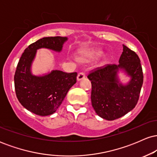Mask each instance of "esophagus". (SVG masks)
Listing matches in <instances>:
<instances>
[{
	"label": "esophagus",
	"mask_w": 157,
	"mask_h": 157,
	"mask_svg": "<svg viewBox=\"0 0 157 157\" xmlns=\"http://www.w3.org/2000/svg\"><path fill=\"white\" fill-rule=\"evenodd\" d=\"M85 77H86V74L84 72H80L78 74V75H77V80L80 81L81 80H82V79L85 78Z\"/></svg>",
	"instance_id": "34e87169"
}]
</instances>
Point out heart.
Masks as SVG:
<instances>
[{
  "label": "heart",
  "mask_w": 157,
  "mask_h": 157,
  "mask_svg": "<svg viewBox=\"0 0 157 157\" xmlns=\"http://www.w3.org/2000/svg\"><path fill=\"white\" fill-rule=\"evenodd\" d=\"M102 52H93L92 53V55L94 56V57H100V56L102 55Z\"/></svg>",
  "instance_id": "b5f03b06"
}]
</instances>
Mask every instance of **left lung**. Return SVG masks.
Listing matches in <instances>:
<instances>
[{"label": "left lung", "mask_w": 157, "mask_h": 157, "mask_svg": "<svg viewBox=\"0 0 157 157\" xmlns=\"http://www.w3.org/2000/svg\"><path fill=\"white\" fill-rule=\"evenodd\" d=\"M120 69L131 77L128 84H122L118 80L117 73ZM88 78L91 82V105L98 116L107 120L121 117L134 109L143 83L140 58L125 45L119 64L95 68Z\"/></svg>", "instance_id": "1"}]
</instances>
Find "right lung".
<instances>
[{"label": "right lung", "mask_w": 157, "mask_h": 157, "mask_svg": "<svg viewBox=\"0 0 157 157\" xmlns=\"http://www.w3.org/2000/svg\"><path fill=\"white\" fill-rule=\"evenodd\" d=\"M67 40L60 36L40 39L24 50L17 63L14 77L16 96L25 109L39 116L57 111L68 90L76 83L77 73L53 70L44 76H35L31 72L32 61L37 49L46 48L60 52Z\"/></svg>", "instance_id": "1"}]
</instances>
